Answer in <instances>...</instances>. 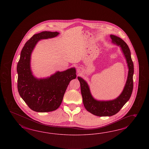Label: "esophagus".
<instances>
[{"label":"esophagus","instance_id":"obj_1","mask_svg":"<svg viewBox=\"0 0 149 149\" xmlns=\"http://www.w3.org/2000/svg\"><path fill=\"white\" fill-rule=\"evenodd\" d=\"M80 70H81V68H79V69H77V70H78V72H80Z\"/></svg>","mask_w":149,"mask_h":149}]
</instances>
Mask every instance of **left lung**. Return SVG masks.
I'll return each instance as SVG.
<instances>
[{
  "mask_svg": "<svg viewBox=\"0 0 149 149\" xmlns=\"http://www.w3.org/2000/svg\"><path fill=\"white\" fill-rule=\"evenodd\" d=\"M110 36L113 43L121 47L122 52L126 58L129 69L126 84L121 94L116 99L113 100H97L92 96L89 87L86 81L80 77H77L80 83L81 95L85 108L88 112L95 116L101 117L111 116L117 113L130 98L133 88L134 65L128 46L120 38L113 35H110Z\"/></svg>",
  "mask_w": 149,
  "mask_h": 149,
  "instance_id": "1",
  "label": "left lung"
}]
</instances>
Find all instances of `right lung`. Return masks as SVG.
Segmentation results:
<instances>
[{
    "mask_svg": "<svg viewBox=\"0 0 149 149\" xmlns=\"http://www.w3.org/2000/svg\"><path fill=\"white\" fill-rule=\"evenodd\" d=\"M58 34V32L47 31L34 34L27 41L21 52L17 66L18 93L29 108L36 112H50L58 108L70 81L77 77L74 68L57 72L47 79H38L32 75L31 55L36 43Z\"/></svg>",
    "mask_w": 149,
    "mask_h": 149,
    "instance_id": "right-lung-1",
    "label": "right lung"
}]
</instances>
